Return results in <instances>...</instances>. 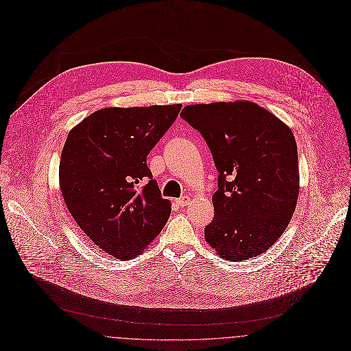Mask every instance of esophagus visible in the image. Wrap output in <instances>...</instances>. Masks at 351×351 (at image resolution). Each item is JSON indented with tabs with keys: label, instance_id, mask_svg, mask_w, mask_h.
<instances>
[{
	"label": "esophagus",
	"instance_id": "obj_1",
	"mask_svg": "<svg viewBox=\"0 0 351 351\" xmlns=\"http://www.w3.org/2000/svg\"><path fill=\"white\" fill-rule=\"evenodd\" d=\"M176 202H177L180 206H188V205L191 204V197H188V196H184V197H181V199L176 200Z\"/></svg>",
	"mask_w": 351,
	"mask_h": 351
}]
</instances>
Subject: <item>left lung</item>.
Wrapping results in <instances>:
<instances>
[{
	"instance_id": "8db88e82",
	"label": "left lung",
	"mask_w": 351,
	"mask_h": 351,
	"mask_svg": "<svg viewBox=\"0 0 351 351\" xmlns=\"http://www.w3.org/2000/svg\"><path fill=\"white\" fill-rule=\"evenodd\" d=\"M181 117L202 135L219 171L205 241L234 262L263 254L288 227L299 197L292 131L250 101L188 105Z\"/></svg>"
}]
</instances>
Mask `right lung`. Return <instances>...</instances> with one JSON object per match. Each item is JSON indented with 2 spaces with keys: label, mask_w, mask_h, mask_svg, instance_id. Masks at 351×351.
<instances>
[{
  "label": "right lung",
  "mask_w": 351,
  "mask_h": 351,
  "mask_svg": "<svg viewBox=\"0 0 351 351\" xmlns=\"http://www.w3.org/2000/svg\"><path fill=\"white\" fill-rule=\"evenodd\" d=\"M181 104L100 109L74 127L60 155L63 200L95 245L117 259L139 255L165 227L147 155L176 121Z\"/></svg>",
  "instance_id": "obj_1"
}]
</instances>
